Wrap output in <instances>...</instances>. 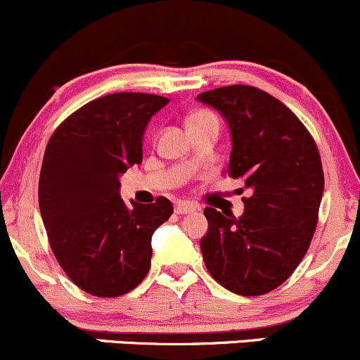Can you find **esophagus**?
Segmentation results:
<instances>
[{"mask_svg":"<svg viewBox=\"0 0 360 360\" xmlns=\"http://www.w3.org/2000/svg\"><path fill=\"white\" fill-rule=\"evenodd\" d=\"M195 210H199V206L194 205V202H188V201H179L175 205V212L179 213V215L192 213V212H195Z\"/></svg>","mask_w":360,"mask_h":360,"instance_id":"obj_1","label":"esophagus"}]
</instances>
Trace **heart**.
<instances>
[{
	"mask_svg": "<svg viewBox=\"0 0 360 360\" xmlns=\"http://www.w3.org/2000/svg\"><path fill=\"white\" fill-rule=\"evenodd\" d=\"M206 119H217V117L213 115L212 112H208V110H199V112H194L191 117H188V124L198 122V120H206Z\"/></svg>",
	"mask_w": 360,
	"mask_h": 360,
	"instance_id": "heart-1",
	"label": "heart"
}]
</instances>
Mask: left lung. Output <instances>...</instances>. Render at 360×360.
Here are the masks:
<instances>
[{
    "instance_id": "8db88e82",
    "label": "left lung",
    "mask_w": 360,
    "mask_h": 360,
    "mask_svg": "<svg viewBox=\"0 0 360 360\" xmlns=\"http://www.w3.org/2000/svg\"><path fill=\"white\" fill-rule=\"evenodd\" d=\"M198 99L229 122L227 175L245 179L252 192L241 217L206 206L202 259L227 290L262 296L292 275L315 234L323 192L319 148L296 113L261 89L227 85Z\"/></svg>"
}]
</instances>
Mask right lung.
I'll return each mask as SVG.
<instances>
[{"mask_svg": "<svg viewBox=\"0 0 360 360\" xmlns=\"http://www.w3.org/2000/svg\"><path fill=\"white\" fill-rule=\"evenodd\" d=\"M168 103L145 92L101 96L66 117L45 148L38 202L49 243L68 278L91 296H124L150 269L152 234L173 205L159 195L127 206L119 176L140 165L145 127Z\"/></svg>", "mask_w": 360, "mask_h": 360, "instance_id": "1", "label": "right lung"}]
</instances>
